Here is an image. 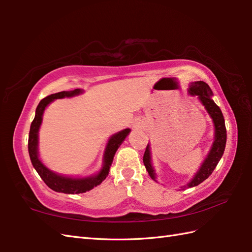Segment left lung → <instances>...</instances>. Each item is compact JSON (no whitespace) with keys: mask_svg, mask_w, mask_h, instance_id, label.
I'll use <instances>...</instances> for the list:
<instances>
[{"mask_svg":"<svg viewBox=\"0 0 252 252\" xmlns=\"http://www.w3.org/2000/svg\"><path fill=\"white\" fill-rule=\"evenodd\" d=\"M189 93L191 96H197L198 99L200 100L202 106L205 107L208 115L210 116L213 122V126H215V137H213V143L211 145L210 151H209L207 157L203 160L199 170L195 173L194 178H192L186 185L182 186L181 189H189V187H194L202 183L203 181L208 179L210 174L216 169L217 164L220 161V159L223 156L224 149H225L226 144V127H225V121H224V117L222 111L215 101L212 99L213 93L209 85L203 81H195L189 83ZM143 162L149 176L157 182V174L152 161V153H151V146L147 144L145 154L143 157Z\"/></svg>","mask_w":252,"mask_h":252,"instance_id":"1","label":"left lung"}]
</instances>
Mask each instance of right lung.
<instances>
[{"mask_svg": "<svg viewBox=\"0 0 252 252\" xmlns=\"http://www.w3.org/2000/svg\"><path fill=\"white\" fill-rule=\"evenodd\" d=\"M83 93V90L76 89L73 91H63L55 94H51L42 99L35 109L34 119L31 123L30 132H29V141H28V151L31 159L32 165L39 173L41 179L44 183L50 187L51 189L57 192H63V194H82V192L93 189L95 186L99 185L109 173L110 165L114 161L115 154L118 148L126 140V137L131 132L130 129H125L120 132L115 133L114 135L109 137L108 142L104 151L103 156V165L97 173L92 174L84 178H74V176H67L58 174L54 171L50 170L46 165L41 161L39 157V131L43 120V114L47 106L52 101L65 97H73Z\"/></svg>", "mask_w": 252, "mask_h": 252, "instance_id": "add662e5", "label": "right lung"}]
</instances>
